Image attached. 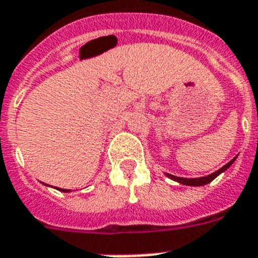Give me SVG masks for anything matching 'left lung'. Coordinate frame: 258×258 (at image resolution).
I'll return each instance as SVG.
<instances>
[{
	"mask_svg": "<svg viewBox=\"0 0 258 258\" xmlns=\"http://www.w3.org/2000/svg\"><path fill=\"white\" fill-rule=\"evenodd\" d=\"M236 158L237 157H234L232 161H229L226 165H224L222 168H220L218 170H216L214 173H212V174H209V176H205V177H199V178H184V177L173 176V174H169V173H165V176L169 177L170 180L180 182V184L187 185V186H203V185H207V184H209V182H212V181H213L214 178L218 176V174H221L222 172H225L226 169L229 168L230 165L236 161Z\"/></svg>",
	"mask_w": 258,
	"mask_h": 258,
	"instance_id": "1",
	"label": "left lung"
}]
</instances>
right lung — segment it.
<instances>
[{"label": "right lung", "mask_w": 258, "mask_h": 258, "mask_svg": "<svg viewBox=\"0 0 258 258\" xmlns=\"http://www.w3.org/2000/svg\"><path fill=\"white\" fill-rule=\"evenodd\" d=\"M58 190H61V191H71V190H69V189H59V187H58Z\"/></svg>", "instance_id": "add662e5"}]
</instances>
